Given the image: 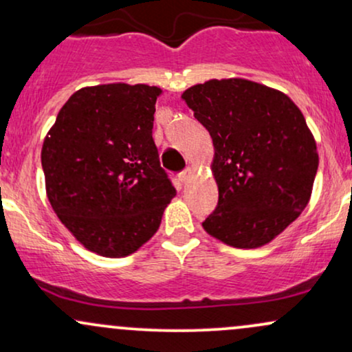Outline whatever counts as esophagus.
<instances>
[{
  "label": "esophagus",
  "mask_w": 352,
  "mask_h": 352,
  "mask_svg": "<svg viewBox=\"0 0 352 352\" xmlns=\"http://www.w3.org/2000/svg\"><path fill=\"white\" fill-rule=\"evenodd\" d=\"M192 175H193V168L192 167H187L184 172L179 173V180L182 182V184H187V182L190 180V177H192Z\"/></svg>",
  "instance_id": "34e87169"
}]
</instances>
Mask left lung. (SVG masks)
Listing matches in <instances>:
<instances>
[{"instance_id": "1", "label": "left lung", "mask_w": 352, "mask_h": 352, "mask_svg": "<svg viewBox=\"0 0 352 352\" xmlns=\"http://www.w3.org/2000/svg\"><path fill=\"white\" fill-rule=\"evenodd\" d=\"M182 99L210 132L218 205L201 227L235 248H258L308 205L318 172L314 137L296 104L246 79H212Z\"/></svg>"}]
</instances>
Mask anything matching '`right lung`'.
I'll use <instances>...</instances> for the list:
<instances>
[{
	"label": "right lung",
	"mask_w": 352,
	"mask_h": 352,
	"mask_svg": "<svg viewBox=\"0 0 352 352\" xmlns=\"http://www.w3.org/2000/svg\"><path fill=\"white\" fill-rule=\"evenodd\" d=\"M160 89L104 84L71 96L41 151L52 210L76 240L107 258L151 240L175 197L152 139Z\"/></svg>",
	"instance_id": "1"
}]
</instances>
